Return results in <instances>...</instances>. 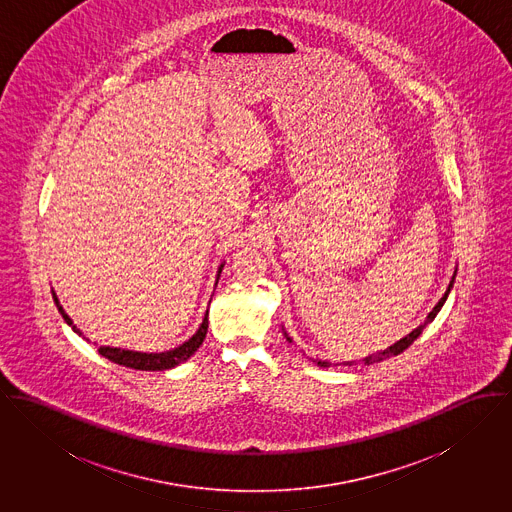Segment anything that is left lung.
Wrapping results in <instances>:
<instances>
[{"label": "left lung", "mask_w": 512, "mask_h": 512, "mask_svg": "<svg viewBox=\"0 0 512 512\" xmlns=\"http://www.w3.org/2000/svg\"><path fill=\"white\" fill-rule=\"evenodd\" d=\"M455 281V273L454 277H452V281H450V286H448V290H446V294L440 298V302L434 306V310L428 314V318L424 320V324H420L416 330H412L408 336H404L402 340H398L395 345H391V347H387V349H383V351H379V353H375V355H369V357H365V359H361L365 365H371V363H379V361H383V359H387V357H393V355H398V353H402L412 341L416 340L420 334H422V330L426 328V324H430L434 318H436V314L440 312V308L444 306V302H446V298H448V294H450V290H452V286H454ZM286 340L290 341V338H286ZM320 367H330L332 363L330 361H316Z\"/></svg>", "instance_id": "obj_1"}]
</instances>
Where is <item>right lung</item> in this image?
I'll list each match as a JSON object with an SVG mask.
<instances>
[{
    "label": "right lung",
    "instance_id": "obj_1",
    "mask_svg": "<svg viewBox=\"0 0 512 512\" xmlns=\"http://www.w3.org/2000/svg\"><path fill=\"white\" fill-rule=\"evenodd\" d=\"M222 267H224V265H220L218 277H220V273H222ZM53 298H55V304H57L58 312H60V316L64 318V322H66L78 336H82V332L72 324L70 316H68V314L64 312V308L60 306L55 290H53ZM206 332H208V312H206V316H204V320H202L198 332H196L190 340L184 341L182 345L174 347L171 351H163V353H141V351H129V349H119V347H110V345H100V347H98V353L104 355L106 359L114 361L117 365H123V367H131V369H139V371H163V369H171V367H176L178 363L186 361V359L202 345V341L206 338Z\"/></svg>",
    "mask_w": 512,
    "mask_h": 512
}]
</instances>
